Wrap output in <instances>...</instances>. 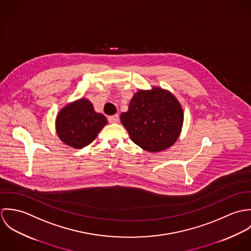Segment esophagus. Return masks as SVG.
Returning <instances> with one entry per match:
<instances>
[{
  "label": "esophagus",
  "mask_w": 251,
  "mask_h": 251,
  "mask_svg": "<svg viewBox=\"0 0 251 251\" xmlns=\"http://www.w3.org/2000/svg\"><path fill=\"white\" fill-rule=\"evenodd\" d=\"M108 122L111 123V124L119 122V115L116 114V115H113V116H109L108 117Z\"/></svg>",
  "instance_id": "obj_1"
}]
</instances>
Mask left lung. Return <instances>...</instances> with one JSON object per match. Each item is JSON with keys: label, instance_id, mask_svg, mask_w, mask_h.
I'll return each mask as SVG.
<instances>
[{"label": "left lung", "instance_id": "1", "mask_svg": "<svg viewBox=\"0 0 251 251\" xmlns=\"http://www.w3.org/2000/svg\"><path fill=\"white\" fill-rule=\"evenodd\" d=\"M121 122L131 140L148 151H160L177 141L183 113L177 99L168 91L153 88L137 92Z\"/></svg>", "mask_w": 251, "mask_h": 251}]
</instances>
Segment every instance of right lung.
<instances>
[{"label":"right lung","instance_id":"1","mask_svg":"<svg viewBox=\"0 0 251 251\" xmlns=\"http://www.w3.org/2000/svg\"><path fill=\"white\" fill-rule=\"evenodd\" d=\"M106 124L105 116L97 113L91 101L85 99L63 108L56 120L60 139L75 149L92 143Z\"/></svg>","mask_w":251,"mask_h":251}]
</instances>
